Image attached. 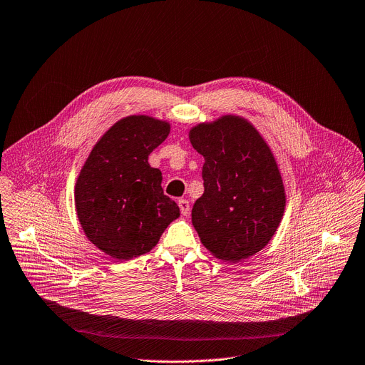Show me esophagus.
I'll list each match as a JSON object with an SVG mask.
<instances>
[{
	"label": "esophagus",
	"mask_w": 365,
	"mask_h": 365,
	"mask_svg": "<svg viewBox=\"0 0 365 365\" xmlns=\"http://www.w3.org/2000/svg\"><path fill=\"white\" fill-rule=\"evenodd\" d=\"M178 205H179V207H180V214H182L183 217H187L189 212H190V205H189V202H187L186 199H179V200H178Z\"/></svg>",
	"instance_id": "esophagus-1"
}]
</instances>
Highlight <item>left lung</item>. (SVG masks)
Returning <instances> with one entry per match:
<instances>
[{"mask_svg": "<svg viewBox=\"0 0 365 365\" xmlns=\"http://www.w3.org/2000/svg\"><path fill=\"white\" fill-rule=\"evenodd\" d=\"M203 155V195L192 207V224L207 251L237 263L264 248L286 206L273 153L244 118L225 115L189 133Z\"/></svg>", "mask_w": 365, "mask_h": 365, "instance_id": "obj_1", "label": "left lung"}]
</instances>
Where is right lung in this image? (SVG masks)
<instances>
[{"label":"right lung","mask_w":365,"mask_h":365,"mask_svg":"<svg viewBox=\"0 0 365 365\" xmlns=\"http://www.w3.org/2000/svg\"><path fill=\"white\" fill-rule=\"evenodd\" d=\"M169 131V123L147 115L123 118L95 144L79 173V222L89 241L113 258L148 252L180 215L163 193L162 172L148 165V154Z\"/></svg>","instance_id":"right-lung-1"}]
</instances>
